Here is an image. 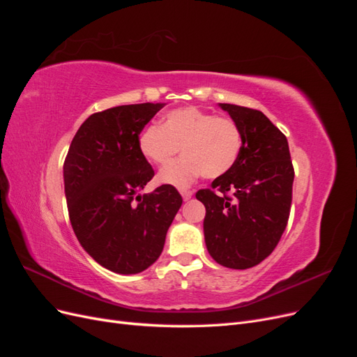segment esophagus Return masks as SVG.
<instances>
[{"mask_svg":"<svg viewBox=\"0 0 357 357\" xmlns=\"http://www.w3.org/2000/svg\"><path fill=\"white\" fill-rule=\"evenodd\" d=\"M180 193H181V197H183V199H185V201H189L192 198V195H193V192L188 190V189H183Z\"/></svg>","mask_w":357,"mask_h":357,"instance_id":"esophagus-1","label":"esophagus"}]
</instances>
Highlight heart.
<instances>
[{
	"mask_svg": "<svg viewBox=\"0 0 357 357\" xmlns=\"http://www.w3.org/2000/svg\"><path fill=\"white\" fill-rule=\"evenodd\" d=\"M138 147L159 167L169 165L181 149L185 156L160 171L158 180L162 185L188 188L202 174L208 178L226 174L238 160L243 137L231 117L183 107L168 112L162 125L144 128L138 137Z\"/></svg>",
	"mask_w": 357,
	"mask_h": 357,
	"instance_id": "b5f03b06",
	"label": "heart"
}]
</instances>
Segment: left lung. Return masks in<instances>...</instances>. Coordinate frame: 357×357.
I'll return each instance as SVG.
<instances>
[{"mask_svg":"<svg viewBox=\"0 0 357 357\" xmlns=\"http://www.w3.org/2000/svg\"><path fill=\"white\" fill-rule=\"evenodd\" d=\"M240 126L238 160L211 189L197 192L205 205L204 236L215 262L247 269L273 253L287 226L295 171L286 135L259 110L219 104Z\"/></svg>","mask_w":357,"mask_h":357,"instance_id":"1","label":"left lung"}]
</instances>
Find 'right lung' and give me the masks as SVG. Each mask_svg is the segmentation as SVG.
Segmentation results:
<instances>
[{"instance_id":"add662e5","label":"right lung","mask_w":357,"mask_h":357,"mask_svg":"<svg viewBox=\"0 0 357 357\" xmlns=\"http://www.w3.org/2000/svg\"><path fill=\"white\" fill-rule=\"evenodd\" d=\"M164 105H119L91 114L63 162L73 231L93 261L117 274H138L156 262L183 202L168 185L139 195L155 171L139 152L138 135Z\"/></svg>"}]
</instances>
